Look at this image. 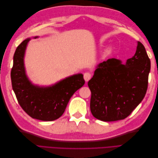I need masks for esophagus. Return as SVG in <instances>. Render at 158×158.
<instances>
[{
    "instance_id": "esophagus-1",
    "label": "esophagus",
    "mask_w": 158,
    "mask_h": 158,
    "mask_svg": "<svg viewBox=\"0 0 158 158\" xmlns=\"http://www.w3.org/2000/svg\"><path fill=\"white\" fill-rule=\"evenodd\" d=\"M92 78V74L90 73H85L84 74V78L85 82H88V81Z\"/></svg>"
}]
</instances>
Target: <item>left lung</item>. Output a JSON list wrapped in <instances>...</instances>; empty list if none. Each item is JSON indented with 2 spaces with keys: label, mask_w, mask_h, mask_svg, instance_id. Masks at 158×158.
Listing matches in <instances>:
<instances>
[{
  "label": "left lung",
  "mask_w": 158,
  "mask_h": 158,
  "mask_svg": "<svg viewBox=\"0 0 158 158\" xmlns=\"http://www.w3.org/2000/svg\"><path fill=\"white\" fill-rule=\"evenodd\" d=\"M150 66L145 47L140 41L135 55L126 64L116 59L99 64L88 83L93 116L108 122L122 120L131 114L145 96Z\"/></svg>",
  "instance_id": "1"
}]
</instances>
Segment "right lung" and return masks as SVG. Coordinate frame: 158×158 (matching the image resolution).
Returning a JSON list of instances; mask_svg holds the SVG:
<instances>
[{
    "label": "right lung",
    "mask_w": 158,
    "mask_h": 158,
    "mask_svg": "<svg viewBox=\"0 0 158 158\" xmlns=\"http://www.w3.org/2000/svg\"><path fill=\"white\" fill-rule=\"evenodd\" d=\"M30 40L27 38L23 41L14 52L10 74L12 89L18 103L28 115L44 121H54L62 116L70 98L83 86L85 80L82 74H78L49 87L32 84L26 74L23 63Z\"/></svg>",
    "instance_id": "1"
}]
</instances>
